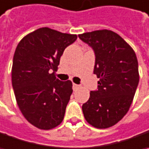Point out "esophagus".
<instances>
[{
	"instance_id": "obj_1",
	"label": "esophagus",
	"mask_w": 149,
	"mask_h": 149,
	"mask_svg": "<svg viewBox=\"0 0 149 149\" xmlns=\"http://www.w3.org/2000/svg\"><path fill=\"white\" fill-rule=\"evenodd\" d=\"M79 88V85H76V84H73V90L75 91H77Z\"/></svg>"
}]
</instances>
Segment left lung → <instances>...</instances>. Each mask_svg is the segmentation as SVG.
Returning <instances> with one entry per match:
<instances>
[{"instance_id": "obj_1", "label": "left lung", "mask_w": 149, "mask_h": 149, "mask_svg": "<svg viewBox=\"0 0 149 149\" xmlns=\"http://www.w3.org/2000/svg\"><path fill=\"white\" fill-rule=\"evenodd\" d=\"M79 38L93 49L94 74L98 90L91 91L82 111L87 123L96 128L114 126L127 114L138 82V63L134 50L117 33L97 30L79 34Z\"/></svg>"}]
</instances>
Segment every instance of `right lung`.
<instances>
[{"label": "right lung", "mask_w": 149, "mask_h": 149, "mask_svg": "<svg viewBox=\"0 0 149 149\" xmlns=\"http://www.w3.org/2000/svg\"><path fill=\"white\" fill-rule=\"evenodd\" d=\"M77 35L42 27L25 36L16 49L11 82L18 107L34 127L49 130L62 123L73 92L70 80L55 77L64 49Z\"/></svg>", "instance_id": "obj_1"}]
</instances>
